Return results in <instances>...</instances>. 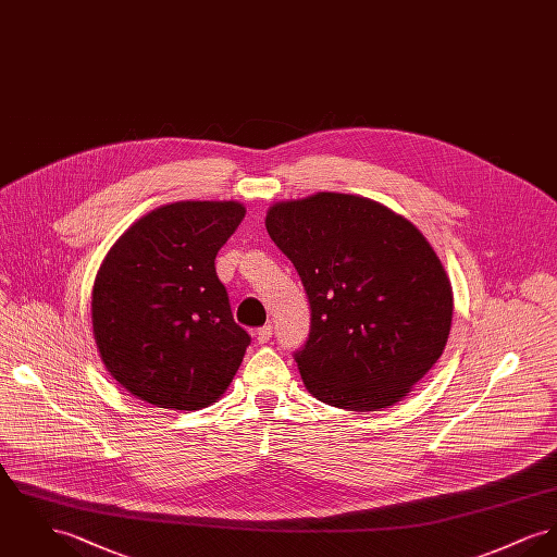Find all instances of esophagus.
I'll list each match as a JSON object with an SVG mask.
<instances>
[{
  "mask_svg": "<svg viewBox=\"0 0 557 557\" xmlns=\"http://www.w3.org/2000/svg\"><path fill=\"white\" fill-rule=\"evenodd\" d=\"M256 337H258V342H260V344H265V342L272 337V325L268 323V325L260 327V330L256 332Z\"/></svg>",
  "mask_w": 557,
  "mask_h": 557,
  "instance_id": "1",
  "label": "esophagus"
}]
</instances>
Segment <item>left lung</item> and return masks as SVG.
Listing matches in <instances>:
<instances>
[{"label":"left lung","instance_id":"obj_1","mask_svg":"<svg viewBox=\"0 0 557 557\" xmlns=\"http://www.w3.org/2000/svg\"><path fill=\"white\" fill-rule=\"evenodd\" d=\"M265 230L310 304L294 352L306 388L350 411L395 406L444 352L451 287L420 230L370 198L321 191L278 202Z\"/></svg>","mask_w":557,"mask_h":557}]
</instances>
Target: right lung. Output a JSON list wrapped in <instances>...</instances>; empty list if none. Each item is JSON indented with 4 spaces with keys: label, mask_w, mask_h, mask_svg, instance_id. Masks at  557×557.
<instances>
[{
    "label": "right lung",
    "mask_w": 557,
    "mask_h": 557,
    "mask_svg": "<svg viewBox=\"0 0 557 557\" xmlns=\"http://www.w3.org/2000/svg\"><path fill=\"white\" fill-rule=\"evenodd\" d=\"M245 218L238 202L187 200L133 223L101 263L92 332L113 377L156 408H207L251 335L232 317L215 258Z\"/></svg>",
    "instance_id": "right-lung-1"
}]
</instances>
